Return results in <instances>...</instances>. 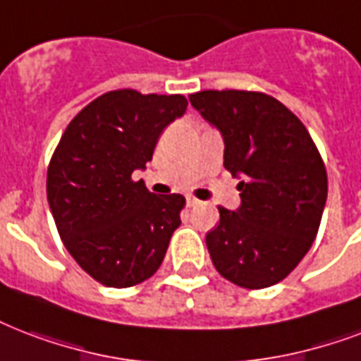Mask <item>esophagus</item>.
I'll use <instances>...</instances> for the list:
<instances>
[{
	"mask_svg": "<svg viewBox=\"0 0 361 361\" xmlns=\"http://www.w3.org/2000/svg\"><path fill=\"white\" fill-rule=\"evenodd\" d=\"M185 202H187V206H189V208H195V206L200 204V200H197L195 197H187Z\"/></svg>",
	"mask_w": 361,
	"mask_h": 361,
	"instance_id": "esophagus-1",
	"label": "esophagus"
}]
</instances>
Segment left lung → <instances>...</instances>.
<instances>
[{"label": "left lung", "mask_w": 361, "mask_h": 361, "mask_svg": "<svg viewBox=\"0 0 361 361\" xmlns=\"http://www.w3.org/2000/svg\"><path fill=\"white\" fill-rule=\"evenodd\" d=\"M191 106L224 137V166L238 178L240 206L217 208L206 235L217 272L261 290L279 284L307 255L320 227L327 174L309 130L276 98L247 90H202Z\"/></svg>", "instance_id": "8db88e82"}]
</instances>
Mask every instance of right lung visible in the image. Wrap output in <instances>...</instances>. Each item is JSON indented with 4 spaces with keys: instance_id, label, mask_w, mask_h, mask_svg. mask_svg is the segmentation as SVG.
I'll use <instances>...</instances> for the list:
<instances>
[{
    "instance_id": "add662e5",
    "label": "right lung",
    "mask_w": 361,
    "mask_h": 361,
    "mask_svg": "<svg viewBox=\"0 0 361 361\" xmlns=\"http://www.w3.org/2000/svg\"><path fill=\"white\" fill-rule=\"evenodd\" d=\"M181 94L111 90L73 117L47 170V200L66 250L109 288L155 274L180 227L181 195H155L132 172L151 161L157 140L185 114Z\"/></svg>"
}]
</instances>
